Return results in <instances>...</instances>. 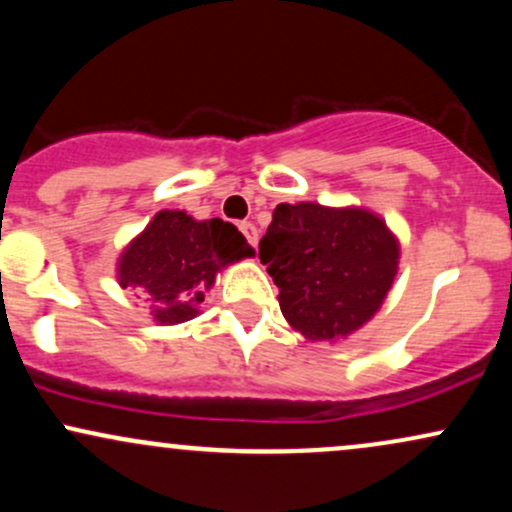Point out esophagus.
I'll use <instances>...</instances> for the list:
<instances>
[{
    "label": "esophagus",
    "instance_id": "esophagus-1",
    "mask_svg": "<svg viewBox=\"0 0 512 512\" xmlns=\"http://www.w3.org/2000/svg\"><path fill=\"white\" fill-rule=\"evenodd\" d=\"M238 228H240V233H243V236L248 238V243L252 245V248H255V245H257V228H255V223L243 221Z\"/></svg>",
    "mask_w": 512,
    "mask_h": 512
}]
</instances>
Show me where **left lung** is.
Returning <instances> with one entry per match:
<instances>
[{
    "label": "left lung",
    "instance_id": "obj_1",
    "mask_svg": "<svg viewBox=\"0 0 512 512\" xmlns=\"http://www.w3.org/2000/svg\"><path fill=\"white\" fill-rule=\"evenodd\" d=\"M399 238L366 207L276 204L260 260L279 286L281 315L310 342H342L383 308Z\"/></svg>",
    "mask_w": 512,
    "mask_h": 512
}]
</instances>
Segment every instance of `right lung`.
<instances>
[{
  "label": "right lung",
  "mask_w": 512,
  "mask_h": 512,
  "mask_svg": "<svg viewBox=\"0 0 512 512\" xmlns=\"http://www.w3.org/2000/svg\"><path fill=\"white\" fill-rule=\"evenodd\" d=\"M245 257H255V250L233 223L161 209L122 248L115 279L149 301L156 325H180L199 313L216 276Z\"/></svg>",
  "instance_id": "right-lung-1"
}]
</instances>
